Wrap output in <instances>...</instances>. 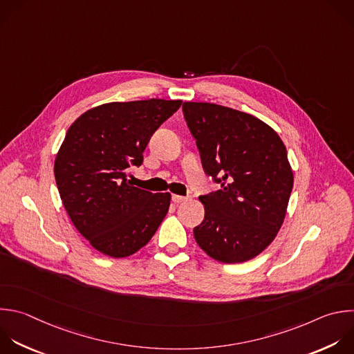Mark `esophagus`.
<instances>
[{"label": "esophagus", "instance_id": "esophagus-1", "mask_svg": "<svg viewBox=\"0 0 354 354\" xmlns=\"http://www.w3.org/2000/svg\"><path fill=\"white\" fill-rule=\"evenodd\" d=\"M185 200H187V197L179 196V194H172V201H174L175 204H179V203H182V201H185Z\"/></svg>", "mask_w": 354, "mask_h": 354}]
</instances>
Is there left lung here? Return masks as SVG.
<instances>
[{
	"mask_svg": "<svg viewBox=\"0 0 354 354\" xmlns=\"http://www.w3.org/2000/svg\"><path fill=\"white\" fill-rule=\"evenodd\" d=\"M203 168L221 189L198 200L204 219L197 245L214 260L245 263L279 232L293 187V171L278 133L259 118L212 102H183Z\"/></svg>",
	"mask_w": 354,
	"mask_h": 354,
	"instance_id": "obj_1",
	"label": "left lung"
}]
</instances>
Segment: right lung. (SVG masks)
I'll return each instance as SVG.
<instances>
[{
  "label": "right lung",
  "instance_id": "obj_1",
  "mask_svg": "<svg viewBox=\"0 0 354 354\" xmlns=\"http://www.w3.org/2000/svg\"><path fill=\"white\" fill-rule=\"evenodd\" d=\"M182 100H139L94 106L71 125L54 175L62 204L83 238L100 253L122 259L146 246L165 218L171 194L127 179L140 167L150 138Z\"/></svg>",
  "mask_w": 354,
  "mask_h": 354
}]
</instances>
